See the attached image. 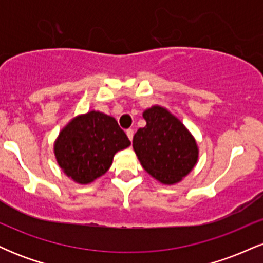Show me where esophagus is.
Returning <instances> with one entry per match:
<instances>
[{
	"label": "esophagus",
	"instance_id": "34e87169",
	"mask_svg": "<svg viewBox=\"0 0 263 263\" xmlns=\"http://www.w3.org/2000/svg\"><path fill=\"white\" fill-rule=\"evenodd\" d=\"M126 135H127L128 140H129V141H132V138H134V129H132V128H128L127 131H126Z\"/></svg>",
	"mask_w": 263,
	"mask_h": 263
}]
</instances>
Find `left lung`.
I'll list each match as a JSON object with an SVG mask.
<instances>
[{
  "instance_id": "8db88e82",
  "label": "left lung",
  "mask_w": 263,
  "mask_h": 263,
  "mask_svg": "<svg viewBox=\"0 0 263 263\" xmlns=\"http://www.w3.org/2000/svg\"><path fill=\"white\" fill-rule=\"evenodd\" d=\"M142 116L146 126L138 128L132 141L141 165L162 184L179 183L198 162L194 136L178 117L159 105L144 110Z\"/></svg>"
}]
</instances>
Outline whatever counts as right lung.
I'll list each match as a JSON object with an SVG mask.
<instances>
[{"mask_svg":"<svg viewBox=\"0 0 263 263\" xmlns=\"http://www.w3.org/2000/svg\"><path fill=\"white\" fill-rule=\"evenodd\" d=\"M131 142L114 117L100 111L78 115L54 142V156L60 170L78 184H89L104 176L114 156Z\"/></svg>","mask_w":263,"mask_h":263,"instance_id":"obj_1","label":"right lung"}]
</instances>
